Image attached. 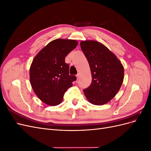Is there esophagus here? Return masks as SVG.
<instances>
[{
	"label": "esophagus",
	"instance_id": "34e87169",
	"mask_svg": "<svg viewBox=\"0 0 151 151\" xmlns=\"http://www.w3.org/2000/svg\"><path fill=\"white\" fill-rule=\"evenodd\" d=\"M79 76H80V74H77V76H76L77 80V79H79Z\"/></svg>",
	"mask_w": 151,
	"mask_h": 151
}]
</instances>
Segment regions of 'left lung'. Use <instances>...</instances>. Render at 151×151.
Returning <instances> with one entry per match:
<instances>
[{
    "instance_id": "1",
    "label": "left lung",
    "mask_w": 151,
    "mask_h": 151,
    "mask_svg": "<svg viewBox=\"0 0 151 151\" xmlns=\"http://www.w3.org/2000/svg\"><path fill=\"white\" fill-rule=\"evenodd\" d=\"M80 45L92 75V83L83 91L86 97L94 105L106 104L121 88L124 68L115 55L103 44L94 40H85Z\"/></svg>"
}]
</instances>
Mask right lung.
Here are the masks:
<instances>
[{
  "label": "right lung",
  "mask_w": 151,
  "mask_h": 151,
  "mask_svg": "<svg viewBox=\"0 0 151 151\" xmlns=\"http://www.w3.org/2000/svg\"><path fill=\"white\" fill-rule=\"evenodd\" d=\"M77 44L74 40H54L33 58L29 69L30 84L34 93L45 104H60L65 93L76 80V76L69 75V65L65 58Z\"/></svg>",
  "instance_id": "1"
}]
</instances>
